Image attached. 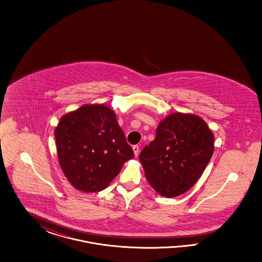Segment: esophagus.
Instances as JSON below:
<instances>
[{
    "instance_id": "34e87169",
    "label": "esophagus",
    "mask_w": 262,
    "mask_h": 262,
    "mask_svg": "<svg viewBox=\"0 0 262 262\" xmlns=\"http://www.w3.org/2000/svg\"><path fill=\"white\" fill-rule=\"evenodd\" d=\"M133 150H134V152H135V157H137V156H138V154H139V146L135 145V146L133 147Z\"/></svg>"
}]
</instances>
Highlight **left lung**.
Masks as SVG:
<instances>
[{"mask_svg": "<svg viewBox=\"0 0 262 262\" xmlns=\"http://www.w3.org/2000/svg\"><path fill=\"white\" fill-rule=\"evenodd\" d=\"M214 151V135L195 114L176 112L159 123L140 152L145 176L159 195L173 198L198 182Z\"/></svg>", "mask_w": 262, "mask_h": 262, "instance_id": "8db88e82", "label": "left lung"}]
</instances>
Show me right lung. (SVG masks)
Segmentation results:
<instances>
[{"label": "right lung", "mask_w": 262, "mask_h": 262, "mask_svg": "<svg viewBox=\"0 0 262 262\" xmlns=\"http://www.w3.org/2000/svg\"><path fill=\"white\" fill-rule=\"evenodd\" d=\"M55 137L62 172L82 192L106 188L135 157L114 111L103 104H84L64 114Z\"/></svg>", "instance_id": "add662e5"}]
</instances>
